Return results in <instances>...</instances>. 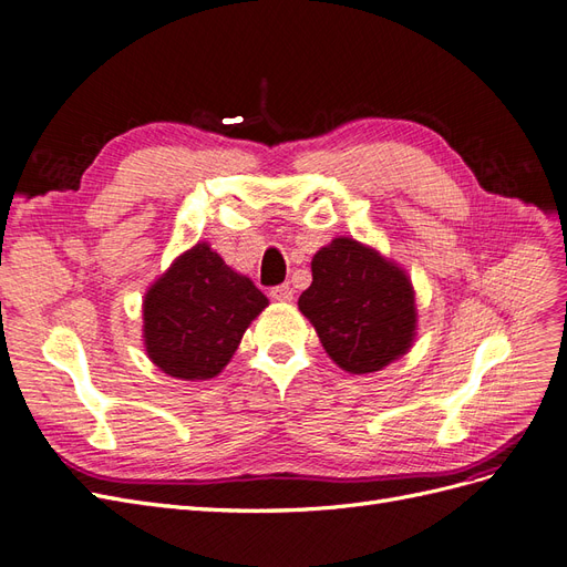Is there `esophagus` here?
<instances>
[{"label":"esophagus","mask_w":567,"mask_h":567,"mask_svg":"<svg viewBox=\"0 0 567 567\" xmlns=\"http://www.w3.org/2000/svg\"><path fill=\"white\" fill-rule=\"evenodd\" d=\"M269 298L277 300V302H290V300H293V288H290L288 284L274 286V288L269 290Z\"/></svg>","instance_id":"1"}]
</instances>
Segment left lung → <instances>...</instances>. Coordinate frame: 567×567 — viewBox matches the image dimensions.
Masks as SVG:
<instances>
[{
	"instance_id": "1",
	"label": "left lung",
	"mask_w": 567,
	"mask_h": 567,
	"mask_svg": "<svg viewBox=\"0 0 567 567\" xmlns=\"http://www.w3.org/2000/svg\"><path fill=\"white\" fill-rule=\"evenodd\" d=\"M298 307L326 354L348 373L381 371L414 346L419 312L409 274L350 236L315 252L312 286Z\"/></svg>"
}]
</instances>
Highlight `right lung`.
<instances>
[{"label": "right lung", "instance_id": "right-lung-1", "mask_svg": "<svg viewBox=\"0 0 567 567\" xmlns=\"http://www.w3.org/2000/svg\"><path fill=\"white\" fill-rule=\"evenodd\" d=\"M267 305V296L246 274L231 269L210 244L198 241L146 290V354L173 379H215Z\"/></svg>", "mask_w": 567, "mask_h": 567}]
</instances>
